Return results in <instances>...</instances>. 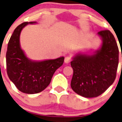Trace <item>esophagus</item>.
Wrapping results in <instances>:
<instances>
[{"label": "esophagus", "instance_id": "1", "mask_svg": "<svg viewBox=\"0 0 122 122\" xmlns=\"http://www.w3.org/2000/svg\"><path fill=\"white\" fill-rule=\"evenodd\" d=\"M71 60H72V59H71V58L70 56H67L65 57V58H64V62L66 63H70L71 61Z\"/></svg>", "mask_w": 122, "mask_h": 122}]
</instances>
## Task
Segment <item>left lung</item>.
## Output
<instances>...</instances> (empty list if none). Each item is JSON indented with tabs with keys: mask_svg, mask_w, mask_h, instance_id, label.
Segmentation results:
<instances>
[{
	"mask_svg": "<svg viewBox=\"0 0 122 122\" xmlns=\"http://www.w3.org/2000/svg\"><path fill=\"white\" fill-rule=\"evenodd\" d=\"M98 34L103 41L101 48L95 55H77L71 62L73 69L71 87L84 97H98L116 78L119 50L115 38L108 30Z\"/></svg>",
	"mask_w": 122,
	"mask_h": 122,
	"instance_id": "obj_1",
	"label": "left lung"
}]
</instances>
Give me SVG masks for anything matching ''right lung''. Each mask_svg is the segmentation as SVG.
Masks as SVG:
<instances>
[{"label":"right lung","instance_id":"obj_1","mask_svg":"<svg viewBox=\"0 0 122 122\" xmlns=\"http://www.w3.org/2000/svg\"><path fill=\"white\" fill-rule=\"evenodd\" d=\"M23 22L14 30L9 40L6 53L7 75L16 87L25 94H36L45 89L53 74L64 63V57L43 61H31L26 58L20 46L21 30L28 23Z\"/></svg>","mask_w":122,"mask_h":122}]
</instances>
